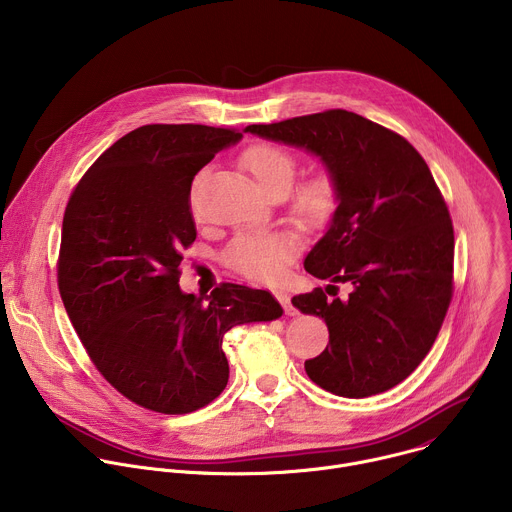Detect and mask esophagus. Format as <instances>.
Listing matches in <instances>:
<instances>
[{
  "label": "esophagus",
  "instance_id": "esophagus-1",
  "mask_svg": "<svg viewBox=\"0 0 512 512\" xmlns=\"http://www.w3.org/2000/svg\"><path fill=\"white\" fill-rule=\"evenodd\" d=\"M275 298L279 300V304L283 306V310H285V314H287V316H296V308L291 306V302H289V296H287V294H283V291H275Z\"/></svg>",
  "mask_w": 512,
  "mask_h": 512
}]
</instances>
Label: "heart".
<instances>
[{
  "label": "heart",
  "mask_w": 512,
  "mask_h": 512,
  "mask_svg": "<svg viewBox=\"0 0 512 512\" xmlns=\"http://www.w3.org/2000/svg\"><path fill=\"white\" fill-rule=\"evenodd\" d=\"M247 170L255 182L265 190H289L296 178V158L285 152L279 145L261 143L251 148L243 158ZM296 212L302 221L310 225L324 223L336 206L334 182L318 174L304 182L294 200ZM298 241L283 233H259L241 235L233 241L227 251V259L245 277L257 281H275L281 277L285 265L294 259Z\"/></svg>",
  "instance_id": "obj_1"
}]
</instances>
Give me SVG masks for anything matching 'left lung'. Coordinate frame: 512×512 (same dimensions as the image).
I'll return each mask as SVG.
<instances>
[{
  "instance_id": "obj_1",
  "label": "left lung",
  "mask_w": 512,
  "mask_h": 512,
  "mask_svg": "<svg viewBox=\"0 0 512 512\" xmlns=\"http://www.w3.org/2000/svg\"><path fill=\"white\" fill-rule=\"evenodd\" d=\"M243 131L316 156L336 188L326 233L304 261L328 279L326 291L291 298L330 332L326 350L306 360L308 377L348 399L399 385L433 346L452 300L454 229L427 164L401 135L344 109ZM336 282L351 285L342 301Z\"/></svg>"
}]
</instances>
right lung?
<instances>
[{
	"mask_svg": "<svg viewBox=\"0 0 512 512\" xmlns=\"http://www.w3.org/2000/svg\"><path fill=\"white\" fill-rule=\"evenodd\" d=\"M233 129L143 125L99 156L72 192L58 261L64 308L99 373L133 403L182 415L229 383L223 336L281 318L265 289H180V251L196 239L194 176L231 145Z\"/></svg>",
	"mask_w": 512,
	"mask_h": 512,
	"instance_id": "1",
	"label": "right lung"
}]
</instances>
